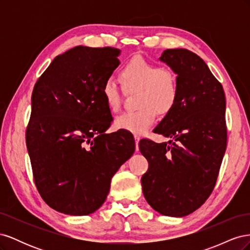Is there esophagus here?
Instances as JSON below:
<instances>
[{
  "mask_svg": "<svg viewBox=\"0 0 250 250\" xmlns=\"http://www.w3.org/2000/svg\"><path fill=\"white\" fill-rule=\"evenodd\" d=\"M134 140H135V145H137V151H139V143H140V140H141L140 135L135 134L134 135Z\"/></svg>",
  "mask_w": 250,
  "mask_h": 250,
  "instance_id": "34e87169",
  "label": "esophagus"
}]
</instances>
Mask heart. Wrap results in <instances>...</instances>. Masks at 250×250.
I'll return each instance as SVG.
<instances>
[{"mask_svg":"<svg viewBox=\"0 0 250 250\" xmlns=\"http://www.w3.org/2000/svg\"><path fill=\"white\" fill-rule=\"evenodd\" d=\"M121 79L126 89L140 88V108L121 113L116 119V126L120 129L142 134L155 122L156 111L160 115H167L175 106L178 86L172 72L142 57H133L121 70ZM102 95L111 110L119 109L122 94L115 80H105Z\"/></svg>","mask_w":250,"mask_h":250,"instance_id":"b5f03b06","label":"heart"}]
</instances>
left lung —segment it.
I'll return each instance as SVG.
<instances>
[{"label": "left lung", "mask_w": 250, "mask_h": 250, "mask_svg": "<svg viewBox=\"0 0 250 250\" xmlns=\"http://www.w3.org/2000/svg\"><path fill=\"white\" fill-rule=\"evenodd\" d=\"M160 60L177 75L178 98L153 130L170 141H140L149 163L141 181L151 208L165 216L184 217L200 208L216 185L228 141L225 95L195 53L168 49Z\"/></svg>", "instance_id": "left-lung-1"}]
</instances>
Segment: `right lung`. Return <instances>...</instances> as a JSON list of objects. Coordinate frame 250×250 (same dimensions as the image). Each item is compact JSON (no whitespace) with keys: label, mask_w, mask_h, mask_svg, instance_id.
<instances>
[{"label":"right lung","mask_w":250,"mask_h":250,"mask_svg":"<svg viewBox=\"0 0 250 250\" xmlns=\"http://www.w3.org/2000/svg\"><path fill=\"white\" fill-rule=\"evenodd\" d=\"M120 53L75 47L56 56L34 85L26 132L34 181L44 202L65 215L99 208L135 150L129 131L105 133L113 119L102 86Z\"/></svg>","instance_id":"obj_1"}]
</instances>
